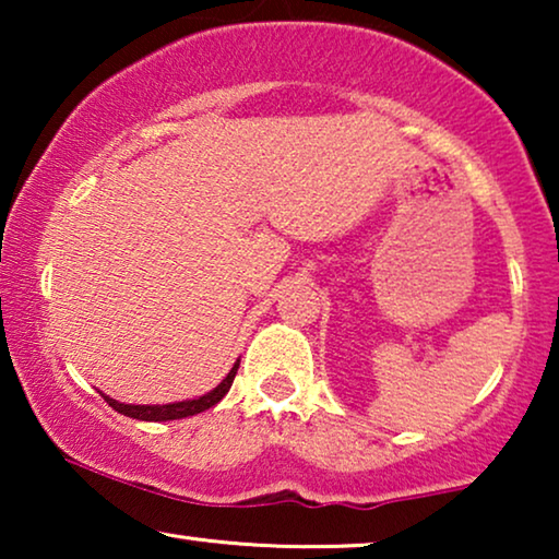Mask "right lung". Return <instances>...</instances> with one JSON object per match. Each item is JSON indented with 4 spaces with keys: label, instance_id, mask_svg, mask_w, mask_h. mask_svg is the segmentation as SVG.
<instances>
[{
    "label": "right lung",
    "instance_id": "1",
    "mask_svg": "<svg viewBox=\"0 0 559 559\" xmlns=\"http://www.w3.org/2000/svg\"><path fill=\"white\" fill-rule=\"evenodd\" d=\"M236 371H239V364H234V369L228 371V377L221 381V384L213 389V392L198 396V400H188V402H175V404H121L117 400H109V396H104V400L109 402V407L117 409L119 415L134 417V419H144V423H167V419L193 417V415H198V412L211 409L213 404H218L221 400H224L226 392L234 384Z\"/></svg>",
    "mask_w": 559,
    "mask_h": 559
}]
</instances>
